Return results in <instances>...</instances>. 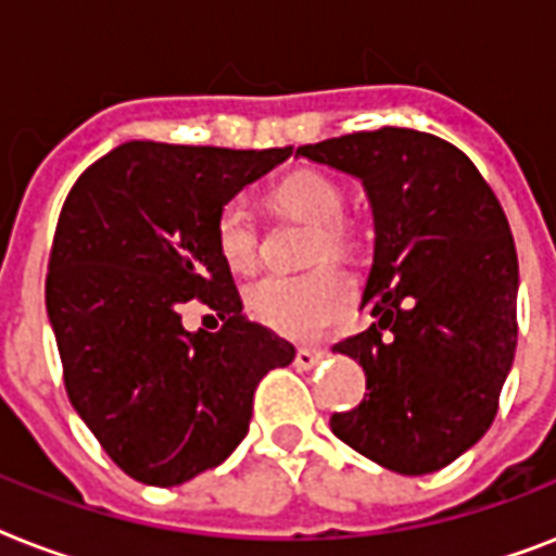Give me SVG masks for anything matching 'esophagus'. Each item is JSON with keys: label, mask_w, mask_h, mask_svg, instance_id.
<instances>
[{"label": "esophagus", "mask_w": 556, "mask_h": 556, "mask_svg": "<svg viewBox=\"0 0 556 556\" xmlns=\"http://www.w3.org/2000/svg\"><path fill=\"white\" fill-rule=\"evenodd\" d=\"M323 357H326V349L300 346V349H296V355H294V366H296V369L308 371V369H314V366L320 364Z\"/></svg>", "instance_id": "34e87169"}]
</instances>
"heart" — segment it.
Listing matches in <instances>:
<instances>
[{
	"instance_id": "b5f03b06",
	"label": "heart",
	"mask_w": 556,
	"mask_h": 556,
	"mask_svg": "<svg viewBox=\"0 0 556 556\" xmlns=\"http://www.w3.org/2000/svg\"><path fill=\"white\" fill-rule=\"evenodd\" d=\"M270 204L291 218L308 222V262L355 256V222L343 216V187L320 169H294L270 190ZM216 251L227 268L248 274L260 260V225L244 199L225 201L213 225ZM355 303L352 279L334 265H317L305 274H268L244 291V308L253 320L282 338L308 340L340 320Z\"/></svg>"
}]
</instances>
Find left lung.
<instances>
[{
    "label": "left lung",
    "instance_id": "left-lung-1",
    "mask_svg": "<svg viewBox=\"0 0 556 556\" xmlns=\"http://www.w3.org/2000/svg\"><path fill=\"white\" fill-rule=\"evenodd\" d=\"M364 181L375 260L369 329L334 352L364 366V401L331 432L404 476L456 462L500 409L517 352L519 265L500 199L473 161L435 135L383 126L300 147Z\"/></svg>",
    "mask_w": 556,
    "mask_h": 556
}]
</instances>
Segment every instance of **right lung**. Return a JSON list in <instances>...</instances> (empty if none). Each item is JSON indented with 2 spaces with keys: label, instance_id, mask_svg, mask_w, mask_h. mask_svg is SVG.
Instances as JSON below:
<instances>
[{
  "label": "right lung",
  "instance_id": "right-lung-1",
  "mask_svg": "<svg viewBox=\"0 0 556 556\" xmlns=\"http://www.w3.org/2000/svg\"><path fill=\"white\" fill-rule=\"evenodd\" d=\"M282 150L129 141L94 161L56 222L46 279L68 401L126 476L155 488L222 465L248 435L253 392L294 346L242 314L216 251L218 207ZM199 295L226 326L187 332Z\"/></svg>",
  "mask_w": 556,
  "mask_h": 556
}]
</instances>
